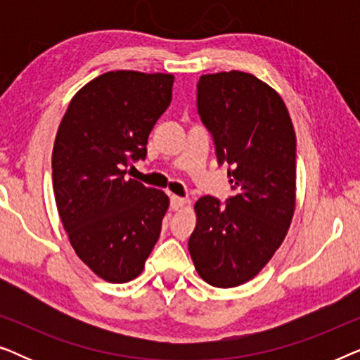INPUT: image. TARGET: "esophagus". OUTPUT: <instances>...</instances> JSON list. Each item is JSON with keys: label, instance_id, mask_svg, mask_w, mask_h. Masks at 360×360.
Returning a JSON list of instances; mask_svg holds the SVG:
<instances>
[{"label": "esophagus", "instance_id": "esophagus-1", "mask_svg": "<svg viewBox=\"0 0 360 360\" xmlns=\"http://www.w3.org/2000/svg\"><path fill=\"white\" fill-rule=\"evenodd\" d=\"M190 201L186 200V198H180V196H170V208L174 210V211H179V210H181L184 208V206H186L188 205Z\"/></svg>", "mask_w": 360, "mask_h": 360}]
</instances>
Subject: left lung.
I'll return each instance as SVG.
<instances>
[{"label": "left lung", "mask_w": 360, "mask_h": 360, "mask_svg": "<svg viewBox=\"0 0 360 360\" xmlns=\"http://www.w3.org/2000/svg\"><path fill=\"white\" fill-rule=\"evenodd\" d=\"M196 106L218 165H229L233 196L196 201L190 255L205 282L238 287L272 259L292 223L297 137L278 93L250 73L201 75Z\"/></svg>", "instance_id": "1"}]
</instances>
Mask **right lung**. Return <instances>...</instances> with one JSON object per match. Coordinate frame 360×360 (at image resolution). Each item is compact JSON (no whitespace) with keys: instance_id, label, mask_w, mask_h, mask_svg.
Instances as JSON below:
<instances>
[{"instance_id":"add662e5","label":"right lung","mask_w":360,"mask_h":360,"mask_svg":"<svg viewBox=\"0 0 360 360\" xmlns=\"http://www.w3.org/2000/svg\"><path fill=\"white\" fill-rule=\"evenodd\" d=\"M174 75L103 73L72 98L52 152L53 195L78 257L108 282L142 272L169 208L164 191L127 179L172 101Z\"/></svg>"}]
</instances>
